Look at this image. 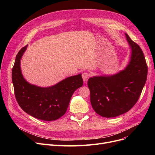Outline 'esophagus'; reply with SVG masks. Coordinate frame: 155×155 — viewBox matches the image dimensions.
Instances as JSON below:
<instances>
[{
  "instance_id": "34e87169",
  "label": "esophagus",
  "mask_w": 155,
  "mask_h": 155,
  "mask_svg": "<svg viewBox=\"0 0 155 155\" xmlns=\"http://www.w3.org/2000/svg\"><path fill=\"white\" fill-rule=\"evenodd\" d=\"M89 77H90V75H89L88 73H87V72L83 73V74H82V78H83V80H84V81L85 82H86L88 80Z\"/></svg>"
}]
</instances>
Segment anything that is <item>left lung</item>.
I'll return each mask as SVG.
<instances>
[{
	"label": "left lung",
	"mask_w": 155,
	"mask_h": 155,
	"mask_svg": "<svg viewBox=\"0 0 155 155\" xmlns=\"http://www.w3.org/2000/svg\"><path fill=\"white\" fill-rule=\"evenodd\" d=\"M131 54L126 67L113 75L94 76L87 85L92 108L104 117H115L131 109L141 94L148 67L141 48L125 33Z\"/></svg>",
	"instance_id": "obj_1"
}]
</instances>
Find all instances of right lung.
<instances>
[{
	"instance_id": "add662e5",
	"label": "right lung",
	"mask_w": 155,
	"mask_h": 155,
	"mask_svg": "<svg viewBox=\"0 0 155 155\" xmlns=\"http://www.w3.org/2000/svg\"><path fill=\"white\" fill-rule=\"evenodd\" d=\"M27 47L18 53L12 70L15 99L21 109L32 117L46 121L58 119L66 112L73 94L83 85L82 74L67 77L50 87L31 84L24 78L21 68V60Z\"/></svg>"
}]
</instances>
